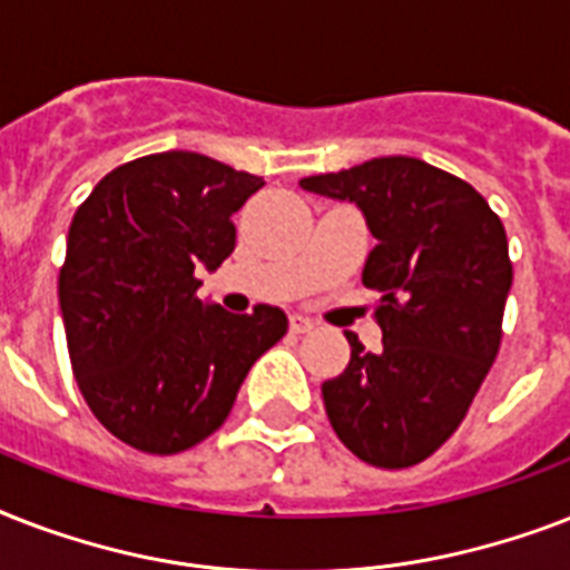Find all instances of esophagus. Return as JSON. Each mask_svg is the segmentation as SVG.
<instances>
[{"instance_id":"esophagus-1","label":"esophagus","mask_w":570,"mask_h":570,"mask_svg":"<svg viewBox=\"0 0 570 570\" xmlns=\"http://www.w3.org/2000/svg\"><path fill=\"white\" fill-rule=\"evenodd\" d=\"M289 328H293V334H307V331H313V320H307L302 313H293L289 316Z\"/></svg>"}]
</instances>
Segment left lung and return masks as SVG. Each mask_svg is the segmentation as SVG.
<instances>
[{"label":"left lung","instance_id":"8db88e82","mask_svg":"<svg viewBox=\"0 0 570 570\" xmlns=\"http://www.w3.org/2000/svg\"><path fill=\"white\" fill-rule=\"evenodd\" d=\"M302 189L352 200L379 239L364 286L381 293V352L322 384L334 432L384 470L425 461L468 414L503 340L512 259L500 215L470 183L414 156H381L304 177Z\"/></svg>","mask_w":570,"mask_h":570}]
</instances>
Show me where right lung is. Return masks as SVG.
<instances>
[{"instance_id": "obj_1", "label": "right lung", "mask_w": 570, "mask_h": 570, "mask_svg": "<svg viewBox=\"0 0 570 570\" xmlns=\"http://www.w3.org/2000/svg\"><path fill=\"white\" fill-rule=\"evenodd\" d=\"M266 183L189 150L118 165L76 209L58 304L76 384L118 441L174 455L227 420L242 381L286 334L281 307L227 313L195 266L236 248L233 213Z\"/></svg>"}]
</instances>
